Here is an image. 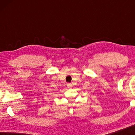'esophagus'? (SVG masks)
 Masks as SVG:
<instances>
[{"instance_id": "34e87169", "label": "esophagus", "mask_w": 135, "mask_h": 135, "mask_svg": "<svg viewBox=\"0 0 135 135\" xmlns=\"http://www.w3.org/2000/svg\"><path fill=\"white\" fill-rule=\"evenodd\" d=\"M67 86L68 88H71L72 86V85L71 84H67Z\"/></svg>"}]
</instances>
